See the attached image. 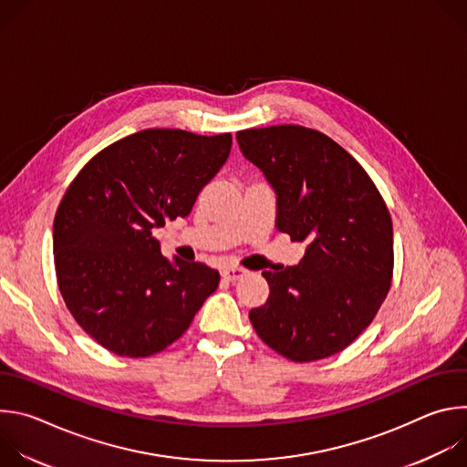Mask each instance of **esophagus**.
I'll return each mask as SVG.
<instances>
[{"label": "esophagus", "instance_id": "1", "mask_svg": "<svg viewBox=\"0 0 467 467\" xmlns=\"http://www.w3.org/2000/svg\"><path fill=\"white\" fill-rule=\"evenodd\" d=\"M245 270L244 268H238V265H229V268H223L222 270V277L229 283H234V281H240L245 277Z\"/></svg>", "mask_w": 467, "mask_h": 467}]
</instances>
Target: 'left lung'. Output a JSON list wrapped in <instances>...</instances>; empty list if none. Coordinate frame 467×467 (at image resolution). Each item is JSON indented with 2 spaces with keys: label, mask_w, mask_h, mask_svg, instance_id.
<instances>
[{
  "label": "left lung",
  "mask_w": 467,
  "mask_h": 467,
  "mask_svg": "<svg viewBox=\"0 0 467 467\" xmlns=\"http://www.w3.org/2000/svg\"><path fill=\"white\" fill-rule=\"evenodd\" d=\"M236 140L277 193V229L308 242L297 265L262 272L270 297L249 312L253 328L292 362L337 355L362 335L391 286L384 199L366 170L316 129H245Z\"/></svg>",
  "instance_id": "obj_1"
}]
</instances>
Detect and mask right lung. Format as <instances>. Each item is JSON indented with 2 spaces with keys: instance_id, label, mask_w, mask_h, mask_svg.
<instances>
[{
  "instance_id": "1",
  "label": "right lung",
  "mask_w": 467,
  "mask_h": 467,
  "mask_svg": "<svg viewBox=\"0 0 467 467\" xmlns=\"http://www.w3.org/2000/svg\"><path fill=\"white\" fill-rule=\"evenodd\" d=\"M231 144V132L144 129L101 150L66 190L53 222L58 290L107 351L127 358L164 351L218 288L209 265L162 256L151 229L190 214Z\"/></svg>"
}]
</instances>
